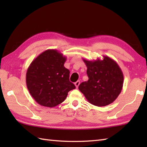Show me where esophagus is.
<instances>
[{
    "instance_id": "1",
    "label": "esophagus",
    "mask_w": 147,
    "mask_h": 147,
    "mask_svg": "<svg viewBox=\"0 0 147 147\" xmlns=\"http://www.w3.org/2000/svg\"><path fill=\"white\" fill-rule=\"evenodd\" d=\"M80 81H77L76 82L74 83V85H75V86L76 87V88H78V86L80 85Z\"/></svg>"
}]
</instances>
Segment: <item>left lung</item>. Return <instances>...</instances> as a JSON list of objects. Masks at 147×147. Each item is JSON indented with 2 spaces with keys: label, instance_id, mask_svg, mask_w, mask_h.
<instances>
[{
  "label": "left lung",
  "instance_id": "obj_1",
  "mask_svg": "<svg viewBox=\"0 0 147 147\" xmlns=\"http://www.w3.org/2000/svg\"><path fill=\"white\" fill-rule=\"evenodd\" d=\"M94 61L83 59L88 77L87 82L78 86L90 104L104 107L112 104L121 92L124 76L117 63L108 56Z\"/></svg>",
  "mask_w": 147,
  "mask_h": 147
}]
</instances>
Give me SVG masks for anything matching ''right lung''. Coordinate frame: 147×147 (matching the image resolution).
Listing matches in <instances>:
<instances>
[{"mask_svg":"<svg viewBox=\"0 0 147 147\" xmlns=\"http://www.w3.org/2000/svg\"><path fill=\"white\" fill-rule=\"evenodd\" d=\"M65 61L66 57L57 50L48 49L29 65L26 74L27 88L40 105L55 107L76 88L69 79V71L64 66Z\"/></svg>","mask_w":147,"mask_h":147,"instance_id":"1","label":"right lung"}]
</instances>
